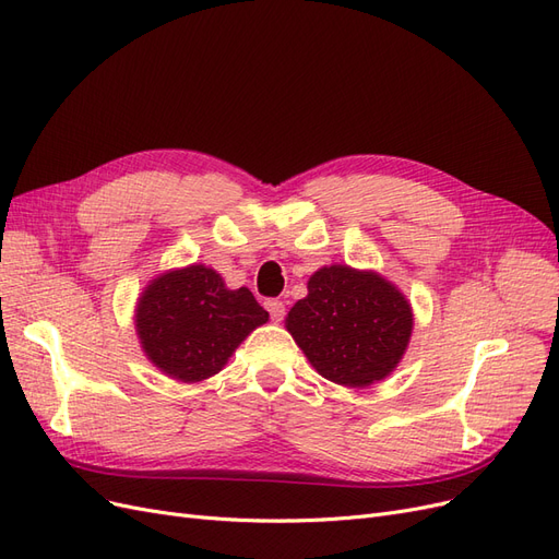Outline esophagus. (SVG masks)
Instances as JSON below:
<instances>
[{"mask_svg": "<svg viewBox=\"0 0 559 559\" xmlns=\"http://www.w3.org/2000/svg\"><path fill=\"white\" fill-rule=\"evenodd\" d=\"M264 306H266V311H269V316H272L274 322H281V320L285 318V304H283V301L269 299Z\"/></svg>", "mask_w": 559, "mask_h": 559, "instance_id": "34e87169", "label": "esophagus"}]
</instances>
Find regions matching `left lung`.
<instances>
[{
	"label": "left lung",
	"instance_id": "8db88e82",
	"mask_svg": "<svg viewBox=\"0 0 559 559\" xmlns=\"http://www.w3.org/2000/svg\"><path fill=\"white\" fill-rule=\"evenodd\" d=\"M412 306L394 283L347 264L322 266L285 318L318 373L341 386H370L403 359Z\"/></svg>",
	"mask_w": 559,
	"mask_h": 559
}]
</instances>
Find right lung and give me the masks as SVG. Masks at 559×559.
Listing matches in <instances>:
<instances>
[{
    "instance_id": "1",
    "label": "right lung",
    "mask_w": 559,
    "mask_h": 559,
    "mask_svg": "<svg viewBox=\"0 0 559 559\" xmlns=\"http://www.w3.org/2000/svg\"><path fill=\"white\" fill-rule=\"evenodd\" d=\"M269 313L248 287L230 290L212 266L191 264L156 276L135 308L142 353L179 382L216 376Z\"/></svg>"
}]
</instances>
